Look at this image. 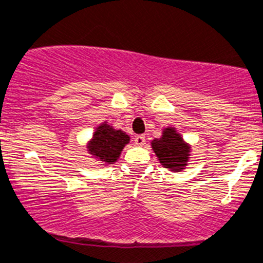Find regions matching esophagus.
Segmentation results:
<instances>
[{
    "label": "esophagus",
    "instance_id": "1",
    "mask_svg": "<svg viewBox=\"0 0 263 263\" xmlns=\"http://www.w3.org/2000/svg\"><path fill=\"white\" fill-rule=\"evenodd\" d=\"M134 141L136 145H139V146L144 145V144H145V136H144V135H137V136L135 137Z\"/></svg>",
    "mask_w": 263,
    "mask_h": 263
}]
</instances>
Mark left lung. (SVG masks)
<instances>
[{
    "label": "left lung",
    "instance_id": "1",
    "mask_svg": "<svg viewBox=\"0 0 263 263\" xmlns=\"http://www.w3.org/2000/svg\"><path fill=\"white\" fill-rule=\"evenodd\" d=\"M152 148L161 165L172 172H179L187 165L190 145L174 127L165 128L162 136L152 141Z\"/></svg>",
    "mask_w": 263,
    "mask_h": 263
}]
</instances>
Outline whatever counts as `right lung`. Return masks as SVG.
<instances>
[{
    "label": "right lung",
    "mask_w": 263,
    "mask_h": 263,
    "mask_svg": "<svg viewBox=\"0 0 263 263\" xmlns=\"http://www.w3.org/2000/svg\"><path fill=\"white\" fill-rule=\"evenodd\" d=\"M129 143V136L122 129H115L107 122L97 127L91 140L87 144V151L97 161L103 164H114L119 158L123 148Z\"/></svg>",
    "instance_id": "right-lung-1"
}]
</instances>
